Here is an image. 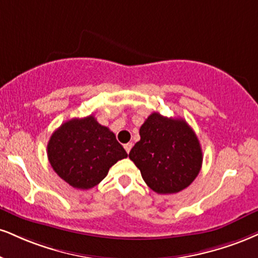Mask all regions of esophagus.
<instances>
[{
    "label": "esophagus",
    "instance_id": "obj_1",
    "mask_svg": "<svg viewBox=\"0 0 258 258\" xmlns=\"http://www.w3.org/2000/svg\"><path fill=\"white\" fill-rule=\"evenodd\" d=\"M133 147L132 143H127V144L123 145V148H125V150L127 151V154H130V151H131V149Z\"/></svg>",
    "mask_w": 258,
    "mask_h": 258
}]
</instances>
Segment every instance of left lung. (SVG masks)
<instances>
[{
  "mask_svg": "<svg viewBox=\"0 0 258 258\" xmlns=\"http://www.w3.org/2000/svg\"><path fill=\"white\" fill-rule=\"evenodd\" d=\"M141 141L128 157L151 190L160 195L184 190L200 173L203 154L196 133L185 120L153 113L139 130Z\"/></svg>",
  "mask_w": 258,
  "mask_h": 258,
  "instance_id": "left-lung-1",
  "label": "left lung"
}]
</instances>
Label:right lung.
Listing matches in <instances>:
<instances>
[{"label": "right lung", "instance_id": "add662e5", "mask_svg": "<svg viewBox=\"0 0 258 258\" xmlns=\"http://www.w3.org/2000/svg\"><path fill=\"white\" fill-rule=\"evenodd\" d=\"M127 153L108 127L95 116L63 122L48 143V159L56 174L71 186L88 190L107 176Z\"/></svg>", "mask_w": 258, "mask_h": 258}]
</instances>
